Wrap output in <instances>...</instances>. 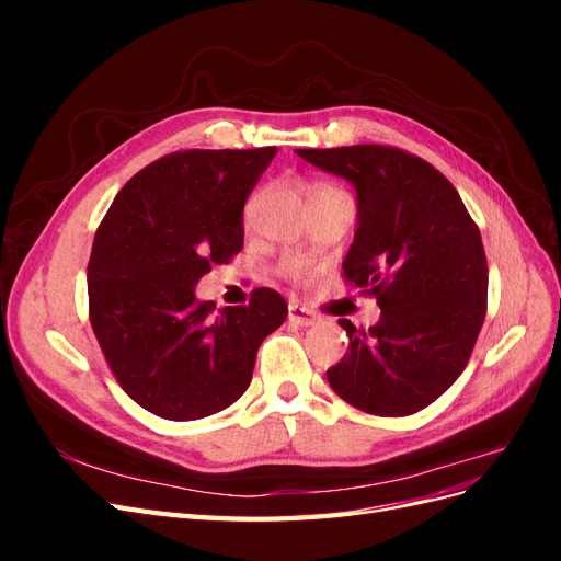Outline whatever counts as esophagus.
Masks as SVG:
<instances>
[{
    "mask_svg": "<svg viewBox=\"0 0 561 561\" xmlns=\"http://www.w3.org/2000/svg\"><path fill=\"white\" fill-rule=\"evenodd\" d=\"M287 320L299 328H311V325H316L318 318L309 309H301V307H297V304H290V313H287Z\"/></svg>",
    "mask_w": 561,
    "mask_h": 561,
    "instance_id": "34e87169",
    "label": "esophagus"
}]
</instances>
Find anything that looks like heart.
Wrapping results in <instances>:
<instances>
[{
  "mask_svg": "<svg viewBox=\"0 0 561 561\" xmlns=\"http://www.w3.org/2000/svg\"><path fill=\"white\" fill-rule=\"evenodd\" d=\"M334 190H336V186H332V184H328V182H313V184L309 186V190H307V196L322 194V192H334ZM287 266H290V271H293L295 276H299V274H301V268H299V264H297V262H290Z\"/></svg>",
  "mask_w": 561,
  "mask_h": 561,
  "instance_id": "obj_1",
  "label": "heart"
}]
</instances>
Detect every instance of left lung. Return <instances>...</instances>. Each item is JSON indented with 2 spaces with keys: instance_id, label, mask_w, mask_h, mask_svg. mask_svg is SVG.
<instances>
[{
  "instance_id": "8db88e82",
  "label": "left lung",
  "mask_w": 561,
  "mask_h": 561,
  "mask_svg": "<svg viewBox=\"0 0 561 561\" xmlns=\"http://www.w3.org/2000/svg\"><path fill=\"white\" fill-rule=\"evenodd\" d=\"M297 157L353 184L358 225L346 278L381 309L348 334L328 369L334 393L363 412L407 416L435 402L461 375L486 313V257L454 184L431 163L381 145L297 149Z\"/></svg>"
}]
</instances>
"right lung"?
Instances as JSON below:
<instances>
[{"mask_svg": "<svg viewBox=\"0 0 561 561\" xmlns=\"http://www.w3.org/2000/svg\"><path fill=\"white\" fill-rule=\"evenodd\" d=\"M192 149L126 182L98 227L89 260L91 325L116 381L168 421L222 412L250 381L257 348L283 325L285 299L260 287L250 307L196 297L210 264L243 248V206L276 157Z\"/></svg>", "mask_w": 561, "mask_h": 561, "instance_id": "add662e5", "label": "right lung"}]
</instances>
